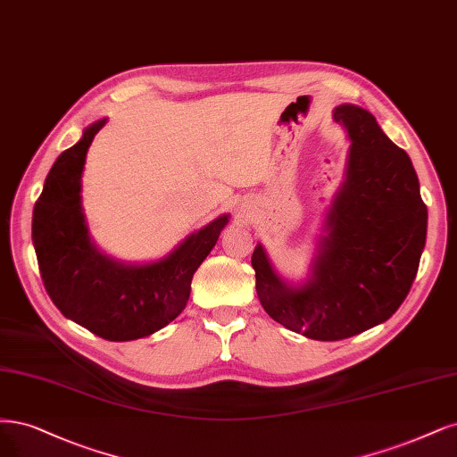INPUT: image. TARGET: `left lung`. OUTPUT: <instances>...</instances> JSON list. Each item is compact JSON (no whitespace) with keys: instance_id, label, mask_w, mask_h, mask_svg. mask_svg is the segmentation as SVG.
Wrapping results in <instances>:
<instances>
[{"instance_id":"8db88e82","label":"left lung","mask_w":457,"mask_h":457,"mask_svg":"<svg viewBox=\"0 0 457 457\" xmlns=\"http://www.w3.org/2000/svg\"><path fill=\"white\" fill-rule=\"evenodd\" d=\"M333 119L348 132V162L308 278L283 279L261 244L251 257L264 312L313 340L350 338L387 321L412 287L428 234L411 156L363 107L342 104Z\"/></svg>"}]
</instances>
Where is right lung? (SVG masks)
Here are the masks:
<instances>
[{
    "mask_svg": "<svg viewBox=\"0 0 457 457\" xmlns=\"http://www.w3.org/2000/svg\"><path fill=\"white\" fill-rule=\"evenodd\" d=\"M107 119L88 124L45 179L31 219L43 286L64 316L112 342L149 337L185 310L191 281L227 227L223 213L151 262H122L90 240L81 204L87 151Z\"/></svg>",
    "mask_w": 457,
    "mask_h": 457,
    "instance_id": "right-lung-1",
    "label": "right lung"
}]
</instances>
